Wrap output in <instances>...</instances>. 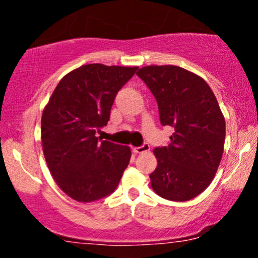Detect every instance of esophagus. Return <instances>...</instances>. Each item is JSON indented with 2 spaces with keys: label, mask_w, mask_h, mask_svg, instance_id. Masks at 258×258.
<instances>
[{
  "label": "esophagus",
  "mask_w": 258,
  "mask_h": 258,
  "mask_svg": "<svg viewBox=\"0 0 258 258\" xmlns=\"http://www.w3.org/2000/svg\"><path fill=\"white\" fill-rule=\"evenodd\" d=\"M149 150H150V146H149V144H148V143H144L143 146H141V147L133 148V152L137 153V154L147 153V152H149Z\"/></svg>",
  "instance_id": "obj_1"
}]
</instances>
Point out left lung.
Returning a JSON list of instances; mask_svg holds the SVG:
<instances>
[{"mask_svg":"<svg viewBox=\"0 0 258 258\" xmlns=\"http://www.w3.org/2000/svg\"><path fill=\"white\" fill-rule=\"evenodd\" d=\"M152 91L162 126L173 127L170 144L155 148L152 188L161 198L186 201L214 179L223 155L226 121L207 82L176 65H148L137 72Z\"/></svg>","mask_w":258,"mask_h":258,"instance_id":"left-lung-1","label":"left lung"}]
</instances>
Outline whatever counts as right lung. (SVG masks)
<instances>
[{
  "instance_id": "1",
  "label": "right lung",
  "mask_w": 258,
  "mask_h": 258,
  "mask_svg": "<svg viewBox=\"0 0 258 258\" xmlns=\"http://www.w3.org/2000/svg\"><path fill=\"white\" fill-rule=\"evenodd\" d=\"M137 67L86 64L59 81L44 106L41 141L59 188L80 203L102 199L119 184L131 159L130 147L100 142L116 93Z\"/></svg>"
}]
</instances>
